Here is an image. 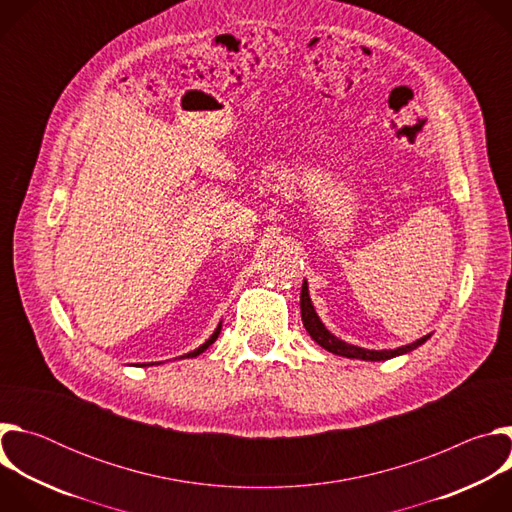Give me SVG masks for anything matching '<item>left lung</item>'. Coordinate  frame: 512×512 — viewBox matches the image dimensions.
<instances>
[{
	"label": "left lung",
	"instance_id": "left-lung-1",
	"mask_svg": "<svg viewBox=\"0 0 512 512\" xmlns=\"http://www.w3.org/2000/svg\"><path fill=\"white\" fill-rule=\"evenodd\" d=\"M300 308H302V322L308 330V334L312 336L314 342H318L322 348H326L328 352L332 354H338V356H346V358H358V360H389L393 356H401V354H407L411 350H415L417 346H421L423 342H427V338H431V334H425L421 336L419 340L411 342V344H405V346H399L395 350H369V348H362V346H354V344H348L344 340H340L338 336H334L320 320V316L316 314L314 310V304L310 300V291H308V281L304 279L302 283V296H300Z\"/></svg>",
	"mask_w": 512,
	"mask_h": 512
}]
</instances>
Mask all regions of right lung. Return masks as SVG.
<instances>
[{
  "label": "right lung",
  "mask_w": 512,
  "mask_h": 512,
  "mask_svg": "<svg viewBox=\"0 0 512 512\" xmlns=\"http://www.w3.org/2000/svg\"><path fill=\"white\" fill-rule=\"evenodd\" d=\"M221 328H223V322H218V326L214 328V332L210 334V338L204 342V344H200L196 350H192V352H188V354H184V356H180V358H194V356H198V354H202L216 338H218V334H221ZM152 364H162V362H148V364H137V367H152Z\"/></svg>",
  "instance_id": "1"
}]
</instances>
